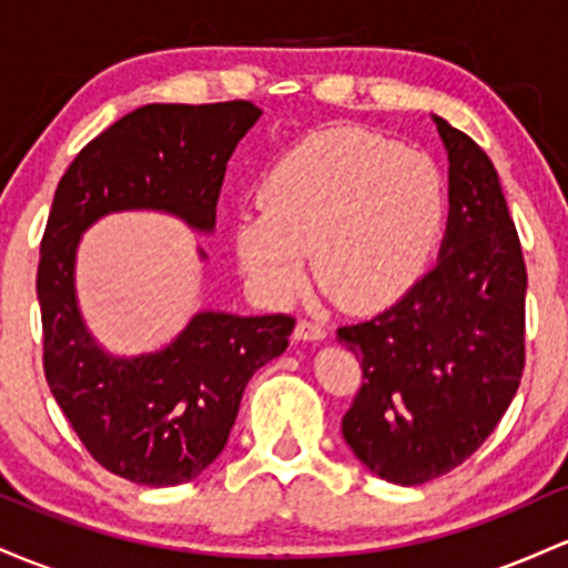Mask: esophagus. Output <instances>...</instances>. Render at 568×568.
I'll list each match as a JSON object with an SVG mask.
<instances>
[{
    "instance_id": "1",
    "label": "esophagus",
    "mask_w": 568,
    "mask_h": 568,
    "mask_svg": "<svg viewBox=\"0 0 568 568\" xmlns=\"http://www.w3.org/2000/svg\"><path fill=\"white\" fill-rule=\"evenodd\" d=\"M327 337V329L318 327L314 322H297L295 327V341H303V343H316V341H324Z\"/></svg>"
}]
</instances>
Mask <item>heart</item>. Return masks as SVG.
Wrapping results in <instances>:
<instances>
[{"mask_svg": "<svg viewBox=\"0 0 568 568\" xmlns=\"http://www.w3.org/2000/svg\"><path fill=\"white\" fill-rule=\"evenodd\" d=\"M260 214L239 216L235 257L260 297L295 301L314 273L348 311H381L422 276L448 216L437 163L365 129L318 131L260 184Z\"/></svg>", "mask_w": 568, "mask_h": 568, "instance_id": "1", "label": "heart"}]
</instances>
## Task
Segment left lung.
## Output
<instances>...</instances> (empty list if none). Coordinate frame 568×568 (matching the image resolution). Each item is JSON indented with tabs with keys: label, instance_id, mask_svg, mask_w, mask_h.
Here are the masks:
<instances>
[{
	"label": "left lung",
	"instance_id": "8db88e82",
	"mask_svg": "<svg viewBox=\"0 0 568 568\" xmlns=\"http://www.w3.org/2000/svg\"><path fill=\"white\" fill-rule=\"evenodd\" d=\"M448 225L437 265L384 314L337 329L362 362L343 437L373 475L422 486L486 443L524 375L526 265L499 174L448 120Z\"/></svg>",
	"mask_w": 568,
	"mask_h": 568
}]
</instances>
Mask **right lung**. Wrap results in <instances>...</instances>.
I'll use <instances>...</instances> for the list:
<instances>
[{
    "mask_svg": "<svg viewBox=\"0 0 568 568\" xmlns=\"http://www.w3.org/2000/svg\"><path fill=\"white\" fill-rule=\"evenodd\" d=\"M260 114L252 101L139 106L55 190L37 271L44 378L88 454L139 486L195 480L222 454L246 384L286 352L295 318L199 311L155 352H106L78 301L82 233L106 214L161 212L212 235L225 165Z\"/></svg>",
    "mask_w": 568,
    "mask_h": 568,
    "instance_id": "obj_1",
    "label": "right lung"
}]
</instances>
